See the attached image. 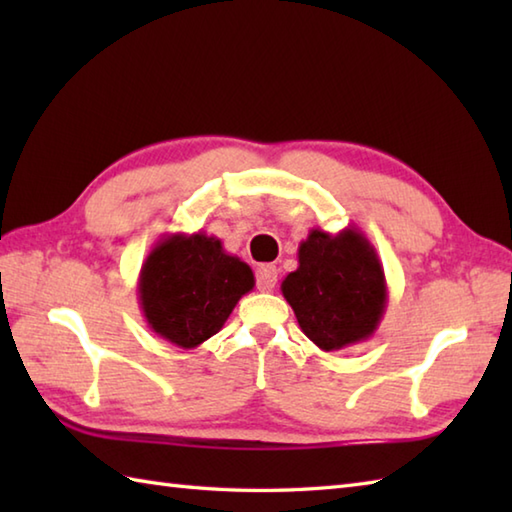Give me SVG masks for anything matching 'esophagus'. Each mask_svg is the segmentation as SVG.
<instances>
[{"mask_svg": "<svg viewBox=\"0 0 512 512\" xmlns=\"http://www.w3.org/2000/svg\"><path fill=\"white\" fill-rule=\"evenodd\" d=\"M255 279H257V288L262 292H270L275 286H277V268L275 266H259L257 273H255Z\"/></svg>", "mask_w": 512, "mask_h": 512, "instance_id": "34e87169", "label": "esophagus"}]
</instances>
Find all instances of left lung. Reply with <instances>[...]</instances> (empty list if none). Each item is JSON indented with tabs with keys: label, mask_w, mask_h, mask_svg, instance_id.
<instances>
[{
	"label": "left lung",
	"mask_w": 512,
	"mask_h": 512,
	"mask_svg": "<svg viewBox=\"0 0 512 512\" xmlns=\"http://www.w3.org/2000/svg\"><path fill=\"white\" fill-rule=\"evenodd\" d=\"M301 332L323 352L367 341L387 308V281L361 228L336 235L312 228L299 244V266L281 281Z\"/></svg>",
	"instance_id": "left-lung-1"
}]
</instances>
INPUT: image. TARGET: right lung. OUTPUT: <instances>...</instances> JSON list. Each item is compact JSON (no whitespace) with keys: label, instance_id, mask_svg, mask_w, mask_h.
I'll return each instance as SVG.
<instances>
[{"label":"right lung","instance_id":"right-lung-1","mask_svg":"<svg viewBox=\"0 0 512 512\" xmlns=\"http://www.w3.org/2000/svg\"><path fill=\"white\" fill-rule=\"evenodd\" d=\"M253 286V270L228 255L217 237L169 233L140 268L138 301L151 332L193 350L222 330Z\"/></svg>","mask_w":512,"mask_h":512}]
</instances>
